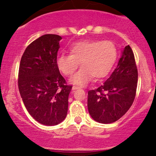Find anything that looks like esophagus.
<instances>
[{
  "mask_svg": "<svg viewBox=\"0 0 156 156\" xmlns=\"http://www.w3.org/2000/svg\"><path fill=\"white\" fill-rule=\"evenodd\" d=\"M79 87H78V86H73V87H72V90H78V89H79Z\"/></svg>",
  "mask_w": 156,
  "mask_h": 156,
  "instance_id": "obj_1",
  "label": "esophagus"
}]
</instances>
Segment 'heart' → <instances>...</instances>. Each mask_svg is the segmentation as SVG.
<instances>
[{
  "label": "heart",
  "instance_id": "1",
  "mask_svg": "<svg viewBox=\"0 0 156 156\" xmlns=\"http://www.w3.org/2000/svg\"><path fill=\"white\" fill-rule=\"evenodd\" d=\"M70 54H60L56 60V66L63 75L69 76L81 68L70 82L79 86L86 85L94 77L101 79L107 76L117 59V48L110 41H83L73 44Z\"/></svg>",
  "mask_w": 156,
  "mask_h": 156
}]
</instances>
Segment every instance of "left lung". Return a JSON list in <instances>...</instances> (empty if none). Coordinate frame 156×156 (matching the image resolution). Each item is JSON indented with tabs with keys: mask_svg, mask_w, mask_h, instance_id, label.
<instances>
[{
	"mask_svg": "<svg viewBox=\"0 0 156 156\" xmlns=\"http://www.w3.org/2000/svg\"><path fill=\"white\" fill-rule=\"evenodd\" d=\"M138 72L133 50L127 45L119 63L103 85L88 91L87 108L96 122H116L133 104L137 87Z\"/></svg>",
	"mask_w": 156,
	"mask_h": 156,
	"instance_id": "8db88e82",
	"label": "left lung"
}]
</instances>
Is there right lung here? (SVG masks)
Here are the masks:
<instances>
[{
	"instance_id": "add662e5",
	"label": "right lung",
	"mask_w": 156,
	"mask_h": 156,
	"mask_svg": "<svg viewBox=\"0 0 156 156\" xmlns=\"http://www.w3.org/2000/svg\"><path fill=\"white\" fill-rule=\"evenodd\" d=\"M61 39L57 34H47L31 42L19 69V90L26 109L37 122L48 126L66 119L72 87L66 84L56 64Z\"/></svg>"
}]
</instances>
